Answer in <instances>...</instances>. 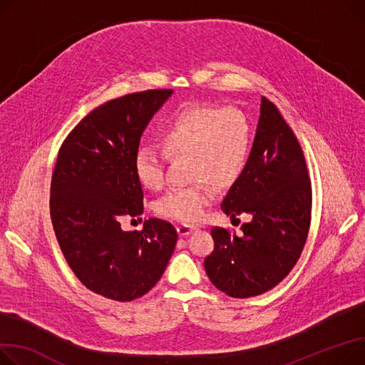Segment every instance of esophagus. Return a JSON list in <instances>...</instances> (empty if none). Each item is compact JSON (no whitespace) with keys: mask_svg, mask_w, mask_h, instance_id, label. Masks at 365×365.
I'll use <instances>...</instances> for the list:
<instances>
[{"mask_svg":"<svg viewBox=\"0 0 365 365\" xmlns=\"http://www.w3.org/2000/svg\"><path fill=\"white\" fill-rule=\"evenodd\" d=\"M193 230L192 226H187V225H180V226H178V233H179V236H187V235H190Z\"/></svg>","mask_w":365,"mask_h":365,"instance_id":"1","label":"esophagus"}]
</instances>
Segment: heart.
Returning a JSON list of instances; mask_svg holds the SVG:
<instances>
[{"mask_svg": "<svg viewBox=\"0 0 365 365\" xmlns=\"http://www.w3.org/2000/svg\"><path fill=\"white\" fill-rule=\"evenodd\" d=\"M168 158L187 157L189 187L175 189L157 202L160 215L180 223H198L214 200V185L230 187L244 175L252 148V128L237 108L187 106L170 118L158 135ZM135 175L150 190L164 185L161 154L150 147L135 155Z\"/></svg>", "mask_w": 365, "mask_h": 365, "instance_id": "obj_1", "label": "heart"}]
</instances>
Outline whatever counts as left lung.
<instances>
[{"label":"left lung","mask_w":365,"mask_h":365,"mask_svg":"<svg viewBox=\"0 0 365 365\" xmlns=\"http://www.w3.org/2000/svg\"><path fill=\"white\" fill-rule=\"evenodd\" d=\"M311 183L301 145L262 96L255 139L244 175L222 202L230 218L245 212L242 235L212 227L214 251L204 267L232 298L261 295L279 284L301 257L311 223Z\"/></svg>","instance_id":"left-lung-1"}]
</instances>
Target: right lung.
<instances>
[{"instance_id": "right-lung-1", "label": "right lung", "mask_w": 365, "mask_h": 365, "mask_svg": "<svg viewBox=\"0 0 365 365\" xmlns=\"http://www.w3.org/2000/svg\"><path fill=\"white\" fill-rule=\"evenodd\" d=\"M173 89L129 93L92 110L64 139L51 180V222L73 273L92 292L126 302L161 279L178 242L168 222L150 218L125 232L123 215L143 211L135 175L140 136Z\"/></svg>"}]
</instances>
